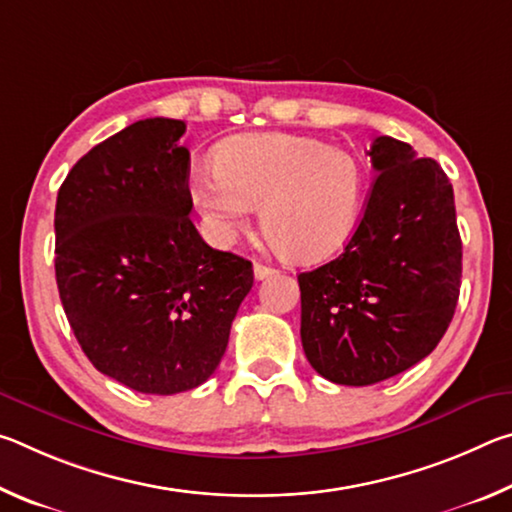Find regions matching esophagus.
I'll return each instance as SVG.
<instances>
[{
  "mask_svg": "<svg viewBox=\"0 0 512 512\" xmlns=\"http://www.w3.org/2000/svg\"><path fill=\"white\" fill-rule=\"evenodd\" d=\"M253 271H255V280H266V277H271V275H275V273H277L275 268L266 266V264H259V262L255 264Z\"/></svg>",
  "mask_w": 512,
  "mask_h": 512,
  "instance_id": "34e87169",
  "label": "esophagus"
}]
</instances>
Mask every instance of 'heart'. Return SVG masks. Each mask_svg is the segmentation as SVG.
<instances>
[{"instance_id": "obj_1", "label": "heart", "mask_w": 512, "mask_h": 512, "mask_svg": "<svg viewBox=\"0 0 512 512\" xmlns=\"http://www.w3.org/2000/svg\"><path fill=\"white\" fill-rule=\"evenodd\" d=\"M214 169L198 173L192 196L221 244L248 228L255 207L266 237L293 262L332 255L357 225L366 189L361 162L314 137L235 135L216 149Z\"/></svg>"}]
</instances>
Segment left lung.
I'll use <instances>...</instances> for the list:
<instances>
[{"mask_svg":"<svg viewBox=\"0 0 512 512\" xmlns=\"http://www.w3.org/2000/svg\"><path fill=\"white\" fill-rule=\"evenodd\" d=\"M377 171L343 253L300 284V339L318 375L370 386L422 361L443 339L461 291L454 189L431 158L381 135Z\"/></svg>","mask_w":512,"mask_h":512,"instance_id":"left-lung-1","label":"left lung"}]
</instances>
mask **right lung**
I'll list each match as a JSON object with an SVG mask.
<instances>
[{"mask_svg": "<svg viewBox=\"0 0 512 512\" xmlns=\"http://www.w3.org/2000/svg\"><path fill=\"white\" fill-rule=\"evenodd\" d=\"M185 121L153 117L94 146L56 201V282L76 341L103 375L173 395L210 379L228 348L248 259L189 219Z\"/></svg>", "mask_w": 512, "mask_h": 512, "instance_id": "1", "label": "right lung"}]
</instances>
